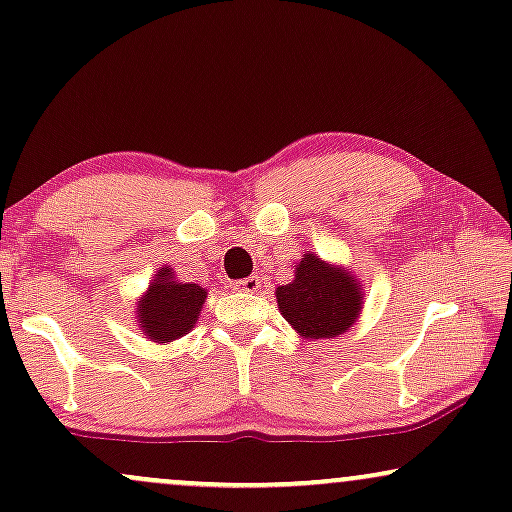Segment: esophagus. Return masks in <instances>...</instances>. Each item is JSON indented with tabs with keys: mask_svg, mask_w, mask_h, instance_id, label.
Here are the masks:
<instances>
[{
	"mask_svg": "<svg viewBox=\"0 0 512 512\" xmlns=\"http://www.w3.org/2000/svg\"><path fill=\"white\" fill-rule=\"evenodd\" d=\"M236 286H238V291H243V293H255V291H260L262 279L260 276H245V279L236 281Z\"/></svg>",
	"mask_w": 512,
	"mask_h": 512,
	"instance_id": "esophagus-1",
	"label": "esophagus"
}]
</instances>
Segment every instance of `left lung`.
<instances>
[{"instance_id": "1", "label": "left lung", "mask_w": 512, "mask_h": 512, "mask_svg": "<svg viewBox=\"0 0 512 512\" xmlns=\"http://www.w3.org/2000/svg\"><path fill=\"white\" fill-rule=\"evenodd\" d=\"M362 291L353 276L305 255L293 283L276 288L281 315L305 338H334L360 315Z\"/></svg>"}]
</instances>
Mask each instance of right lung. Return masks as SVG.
<instances>
[{
  "instance_id": "obj_1",
  "label": "right lung",
  "mask_w": 512,
  "mask_h": 512,
  "mask_svg": "<svg viewBox=\"0 0 512 512\" xmlns=\"http://www.w3.org/2000/svg\"><path fill=\"white\" fill-rule=\"evenodd\" d=\"M205 298L207 291H202L197 283L176 281L174 272L164 267L138 305V319L145 336L155 343H169L188 334L200 317Z\"/></svg>"
}]
</instances>
